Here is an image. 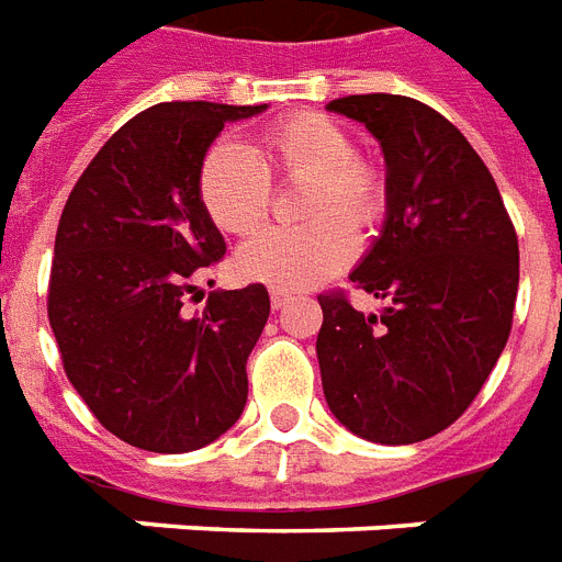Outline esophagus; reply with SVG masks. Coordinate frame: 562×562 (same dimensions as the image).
<instances>
[{"label":"esophagus","mask_w":562,"mask_h":562,"mask_svg":"<svg viewBox=\"0 0 562 562\" xmlns=\"http://www.w3.org/2000/svg\"><path fill=\"white\" fill-rule=\"evenodd\" d=\"M269 302H272V310H281L293 302V295L284 293V290H269Z\"/></svg>","instance_id":"esophagus-1"}]
</instances>
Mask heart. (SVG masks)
<instances>
[{"instance_id": "obj_1", "label": "heart", "mask_w": 562, "mask_h": 562, "mask_svg": "<svg viewBox=\"0 0 562 562\" xmlns=\"http://www.w3.org/2000/svg\"><path fill=\"white\" fill-rule=\"evenodd\" d=\"M272 179L307 182L299 228H267L237 252V269L272 290H307L351 263L353 226L368 228L389 209L383 161L351 147L348 130L322 112L284 115L260 133V150L217 142L205 150L196 188L214 226L252 235L272 205Z\"/></svg>"}]
</instances>
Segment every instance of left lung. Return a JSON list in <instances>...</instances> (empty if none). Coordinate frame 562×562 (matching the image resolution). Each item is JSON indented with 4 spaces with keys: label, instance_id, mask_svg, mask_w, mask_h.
<instances>
[{
    "label": "left lung",
    "instance_id": "1",
    "mask_svg": "<svg viewBox=\"0 0 562 562\" xmlns=\"http://www.w3.org/2000/svg\"><path fill=\"white\" fill-rule=\"evenodd\" d=\"M327 110L362 121L383 145L389 214L351 281L389 307L366 316L345 290L318 295L325 401L366 441H426L464 415L505 351L516 228L482 156L438 110L385 92Z\"/></svg>",
    "mask_w": 562,
    "mask_h": 562
}]
</instances>
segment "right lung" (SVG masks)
Wrapping results in <instances>:
<instances>
[{
  "label": "right lung",
  "mask_w": 562,
  "mask_h": 562,
  "mask_svg": "<svg viewBox=\"0 0 562 562\" xmlns=\"http://www.w3.org/2000/svg\"><path fill=\"white\" fill-rule=\"evenodd\" d=\"M260 110L156 103L112 133L63 205L48 278L63 371L98 424L138 450H200L246 406L269 293L223 290L191 310L196 278L226 255L196 170L226 121Z\"/></svg>",
  "instance_id": "add662e5"
}]
</instances>
